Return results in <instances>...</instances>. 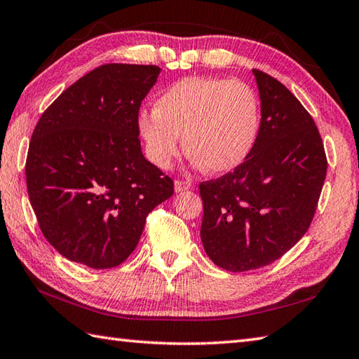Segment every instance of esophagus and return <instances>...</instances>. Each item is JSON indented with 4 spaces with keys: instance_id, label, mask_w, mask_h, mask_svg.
<instances>
[{
    "instance_id": "obj_1",
    "label": "esophagus",
    "mask_w": 359,
    "mask_h": 359,
    "mask_svg": "<svg viewBox=\"0 0 359 359\" xmlns=\"http://www.w3.org/2000/svg\"><path fill=\"white\" fill-rule=\"evenodd\" d=\"M174 188H175V191H185V189H189L191 188V182L189 180H175V184H174Z\"/></svg>"
}]
</instances>
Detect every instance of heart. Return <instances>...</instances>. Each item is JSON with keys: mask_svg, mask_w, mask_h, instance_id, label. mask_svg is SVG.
I'll return each instance as SVG.
<instances>
[{"mask_svg": "<svg viewBox=\"0 0 359 359\" xmlns=\"http://www.w3.org/2000/svg\"><path fill=\"white\" fill-rule=\"evenodd\" d=\"M259 124L255 91L248 83L215 77H187L161 93L154 111L138 116L146 154L170 168L180 137L196 166L210 172L233 170L254 147Z\"/></svg>", "mask_w": 359, "mask_h": 359, "instance_id": "1", "label": "heart"}]
</instances>
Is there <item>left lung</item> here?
I'll return each instance as SVG.
<instances>
[{
    "label": "left lung",
    "instance_id": "obj_1",
    "mask_svg": "<svg viewBox=\"0 0 359 359\" xmlns=\"http://www.w3.org/2000/svg\"><path fill=\"white\" fill-rule=\"evenodd\" d=\"M254 76L262 101L254 147L233 172L199 185L203 249L230 272L268 266L306 233L327 174L311 115L282 82Z\"/></svg>",
    "mask_w": 359,
    "mask_h": 359
}]
</instances>
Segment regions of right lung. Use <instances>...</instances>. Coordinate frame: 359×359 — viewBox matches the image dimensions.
Returning a JSON list of instances; mask_svg holds the SVG:
<instances>
[{
	"label": "right lung",
	"instance_id": "add662e5",
	"mask_svg": "<svg viewBox=\"0 0 359 359\" xmlns=\"http://www.w3.org/2000/svg\"><path fill=\"white\" fill-rule=\"evenodd\" d=\"M156 65L107 63L68 87L40 116L26 158L32 210L48 243L93 269L126 262L146 216L174 182L142 152L138 111Z\"/></svg>",
	"mask_w": 359,
	"mask_h": 359
}]
</instances>
